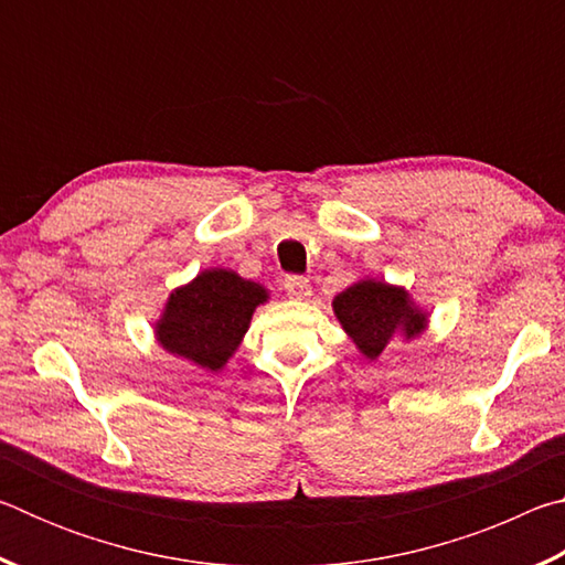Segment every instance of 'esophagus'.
Returning <instances> with one entry per match:
<instances>
[{
    "label": "esophagus",
    "instance_id": "esophagus-1",
    "mask_svg": "<svg viewBox=\"0 0 565 565\" xmlns=\"http://www.w3.org/2000/svg\"><path fill=\"white\" fill-rule=\"evenodd\" d=\"M284 289L296 301H303L311 296V284L309 279H303V276H289V279L284 281Z\"/></svg>",
    "mask_w": 565,
    "mask_h": 565
}]
</instances>
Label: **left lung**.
I'll return each instance as SVG.
<instances>
[{
	"label": "left lung",
	"instance_id": "1",
	"mask_svg": "<svg viewBox=\"0 0 565 565\" xmlns=\"http://www.w3.org/2000/svg\"><path fill=\"white\" fill-rule=\"evenodd\" d=\"M333 313L349 339L369 361H376L396 337H420L428 313L420 311L404 286L381 279H361L333 299Z\"/></svg>",
	"mask_w": 565,
	"mask_h": 565
}]
</instances>
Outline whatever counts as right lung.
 I'll list each match as a JSON object with an SVG mask.
<instances>
[{
	"label": "right lung",
	"instance_id": "obj_1",
	"mask_svg": "<svg viewBox=\"0 0 565 565\" xmlns=\"http://www.w3.org/2000/svg\"><path fill=\"white\" fill-rule=\"evenodd\" d=\"M269 301L262 284L232 269H204L169 294L154 323L159 347L206 371H222L242 343L256 306Z\"/></svg>",
	"mask_w": 565,
	"mask_h": 565
}]
</instances>
